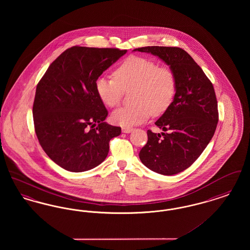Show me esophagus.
I'll use <instances>...</instances> for the list:
<instances>
[{
    "instance_id": "obj_1",
    "label": "esophagus",
    "mask_w": 250,
    "mask_h": 250,
    "mask_svg": "<svg viewBox=\"0 0 250 250\" xmlns=\"http://www.w3.org/2000/svg\"><path fill=\"white\" fill-rule=\"evenodd\" d=\"M133 130V128H131V127H123L122 128V132L123 133H130L131 131Z\"/></svg>"
}]
</instances>
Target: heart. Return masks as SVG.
Listing matches in <instances>:
<instances>
[{"mask_svg":"<svg viewBox=\"0 0 250 250\" xmlns=\"http://www.w3.org/2000/svg\"><path fill=\"white\" fill-rule=\"evenodd\" d=\"M114 78L101 76L95 82V91L107 107H116L124 91L131 90L130 106L121 107L111 114V121L124 127L140 125L164 113L176 94V77L168 67H159L152 60L131 56L113 73Z\"/></svg>","mask_w":250,"mask_h":250,"instance_id":"b5f03b06","label":"heart"}]
</instances>
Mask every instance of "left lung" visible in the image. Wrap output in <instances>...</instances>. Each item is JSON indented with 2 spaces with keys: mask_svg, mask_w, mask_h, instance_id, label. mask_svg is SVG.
Here are the masks:
<instances>
[{
  "mask_svg": "<svg viewBox=\"0 0 250 250\" xmlns=\"http://www.w3.org/2000/svg\"><path fill=\"white\" fill-rule=\"evenodd\" d=\"M134 50L157 56L176 77L173 101L155 122L164 132L147 131L148 141L139 154L141 161L151 170L173 175L189 167L214 136L218 122L214 86L182 48L152 46Z\"/></svg>",
  "mask_w": 250,
  "mask_h": 250,
  "instance_id": "obj_1",
  "label": "left lung"
}]
</instances>
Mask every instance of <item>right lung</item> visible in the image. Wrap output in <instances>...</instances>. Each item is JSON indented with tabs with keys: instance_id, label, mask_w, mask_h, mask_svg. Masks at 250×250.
Masks as SVG:
<instances>
[{
	"instance_id": "1",
	"label": "right lung",
	"mask_w": 250,
	"mask_h": 250,
	"mask_svg": "<svg viewBox=\"0 0 250 250\" xmlns=\"http://www.w3.org/2000/svg\"><path fill=\"white\" fill-rule=\"evenodd\" d=\"M126 49L75 46L48 66L36 86L33 107L41 147L57 165L82 172L101 164L121 127L107 124V110L95 91L102 73Z\"/></svg>"
}]
</instances>
